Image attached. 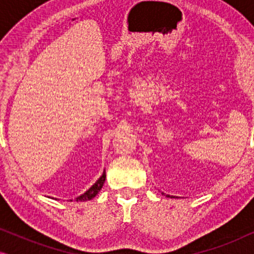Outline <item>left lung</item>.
Wrapping results in <instances>:
<instances>
[{"mask_svg": "<svg viewBox=\"0 0 254 254\" xmlns=\"http://www.w3.org/2000/svg\"><path fill=\"white\" fill-rule=\"evenodd\" d=\"M168 197H175V196H170V195H166Z\"/></svg>", "mask_w": 254, "mask_h": 254, "instance_id": "left-lung-1", "label": "left lung"}]
</instances>
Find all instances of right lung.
Instances as JSON below:
<instances>
[{"label":"right lung","mask_w":254,"mask_h":254,"mask_svg":"<svg viewBox=\"0 0 254 254\" xmlns=\"http://www.w3.org/2000/svg\"><path fill=\"white\" fill-rule=\"evenodd\" d=\"M105 179H106V173H105V171H104L103 175L100 176V178L97 180V182L93 184V185L90 187V189L86 190L85 193H83L82 195L76 197L75 201H89V200L93 199V197H95L97 194L99 193V190H102L104 183H105Z\"/></svg>","instance_id":"right-lung-1"}]
</instances>
